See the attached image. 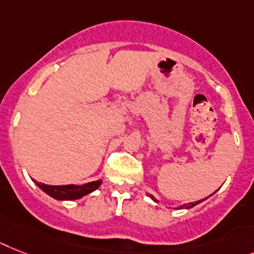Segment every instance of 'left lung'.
<instances>
[{"mask_svg":"<svg viewBox=\"0 0 254 254\" xmlns=\"http://www.w3.org/2000/svg\"><path fill=\"white\" fill-rule=\"evenodd\" d=\"M148 194V196H149L150 198H152L153 201H154V202H160V201L157 200L156 197H154V196H153V194H150V193H146ZM205 200V198H204ZM204 200H198V201H196V202H188V204H184V205H180V206H178V207H173V209H190V207H193V206H196V205H198L200 204V202H202V201Z\"/></svg>","mask_w":254,"mask_h":254,"instance_id":"left-lung-1","label":"left lung"}]
</instances>
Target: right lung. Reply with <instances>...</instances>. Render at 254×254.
I'll list each match as a JSON object with an SVG mask.
<instances>
[{
    "label": "right lung",
    "mask_w": 254,
    "mask_h": 254,
    "mask_svg": "<svg viewBox=\"0 0 254 254\" xmlns=\"http://www.w3.org/2000/svg\"><path fill=\"white\" fill-rule=\"evenodd\" d=\"M35 184L40 190L45 192L48 196L56 198L58 201L64 200H79V198L84 197L87 194L92 193L93 190H97L102 184V180H94V182H89V183L81 184V186H76V184H66V186H49V184L40 183L33 180Z\"/></svg>",
    "instance_id": "1"
}]
</instances>
